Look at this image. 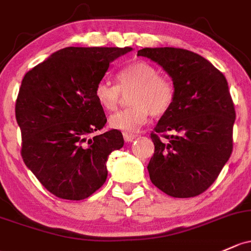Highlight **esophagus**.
Returning a JSON list of instances; mask_svg holds the SVG:
<instances>
[{
	"mask_svg": "<svg viewBox=\"0 0 251 251\" xmlns=\"http://www.w3.org/2000/svg\"><path fill=\"white\" fill-rule=\"evenodd\" d=\"M123 137L126 142H131L136 139L135 134H130V133H123Z\"/></svg>",
	"mask_w": 251,
	"mask_h": 251,
	"instance_id": "1",
	"label": "esophagus"
}]
</instances>
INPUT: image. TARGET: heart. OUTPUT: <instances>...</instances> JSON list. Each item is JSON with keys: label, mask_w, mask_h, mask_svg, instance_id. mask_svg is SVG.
Masks as SVG:
<instances>
[{"label": "heart", "mask_w": 251, "mask_h": 251, "mask_svg": "<svg viewBox=\"0 0 251 251\" xmlns=\"http://www.w3.org/2000/svg\"><path fill=\"white\" fill-rule=\"evenodd\" d=\"M120 85L100 80L94 87V98L104 111L117 110L122 92L133 91L129 97L130 107L110 117L112 128L125 133H136L146 125L151 114L164 115L175 100V86L166 76L146 61H136L121 69L117 74Z\"/></svg>", "instance_id": "b5f03b06"}]
</instances>
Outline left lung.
<instances>
[{
    "label": "left lung",
    "mask_w": 251,
    "mask_h": 251,
    "mask_svg": "<svg viewBox=\"0 0 251 251\" xmlns=\"http://www.w3.org/2000/svg\"><path fill=\"white\" fill-rule=\"evenodd\" d=\"M137 56L163 67L175 86L174 103L151 133L154 154L147 166L150 178L172 198L200 195L232 153L236 111L226 77L189 50L145 48Z\"/></svg>",
    "instance_id": "left-lung-1"
}]
</instances>
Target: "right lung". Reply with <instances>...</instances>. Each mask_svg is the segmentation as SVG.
I'll return each mask as SVG.
<instances>
[{
    "label": "right lung",
    "instance_id": "right-lung-1",
    "mask_svg": "<svg viewBox=\"0 0 251 251\" xmlns=\"http://www.w3.org/2000/svg\"><path fill=\"white\" fill-rule=\"evenodd\" d=\"M131 50L64 48L24 76L15 103L21 157L57 198L83 200L106 180L107 157L125 140L117 129L90 136L106 123L94 87L110 63Z\"/></svg>",
    "mask_w": 251,
    "mask_h": 251
}]
</instances>
